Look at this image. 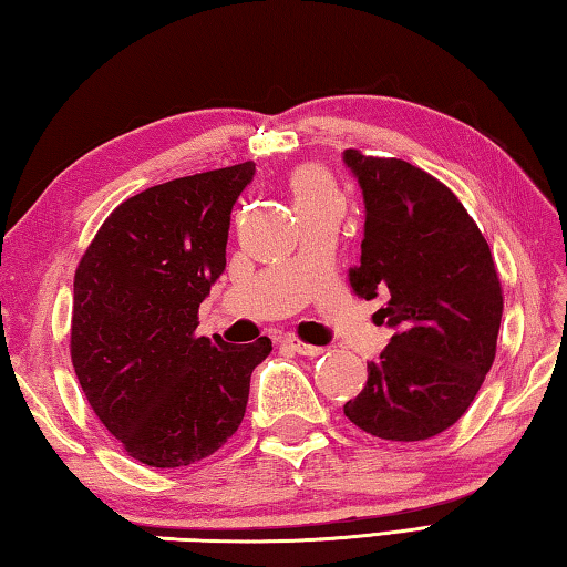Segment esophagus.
<instances>
[{
	"instance_id": "34e87169",
	"label": "esophagus",
	"mask_w": 567,
	"mask_h": 567,
	"mask_svg": "<svg viewBox=\"0 0 567 567\" xmlns=\"http://www.w3.org/2000/svg\"><path fill=\"white\" fill-rule=\"evenodd\" d=\"M282 342H285L290 350H295L297 354H310V358H318V354H322V348H315V344H307L305 340L297 338V334H285Z\"/></svg>"
}]
</instances>
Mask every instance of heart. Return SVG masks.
Returning a JSON list of instances; mask_svg holds the SVG:
<instances>
[{"mask_svg": "<svg viewBox=\"0 0 567 567\" xmlns=\"http://www.w3.org/2000/svg\"><path fill=\"white\" fill-rule=\"evenodd\" d=\"M290 192L295 207H310L328 203V199H340L338 182H334L332 172L320 165V162H307V165L297 167L290 177Z\"/></svg>", "mask_w": 567, "mask_h": 567, "instance_id": "1", "label": "heart"}]
</instances>
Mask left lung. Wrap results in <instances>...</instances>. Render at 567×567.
Instances as JSON below:
<instances>
[{"label": "left lung", "mask_w": 567, "mask_h": 567, "mask_svg": "<svg viewBox=\"0 0 567 567\" xmlns=\"http://www.w3.org/2000/svg\"><path fill=\"white\" fill-rule=\"evenodd\" d=\"M364 203L358 297H388L395 330L344 415L364 433L415 443L465 415L495 360L503 290L491 247L443 182L395 157L344 150Z\"/></svg>", "instance_id": "8db88e82"}]
</instances>
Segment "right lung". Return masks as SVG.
<instances>
[{
    "label": "right lung",
    "instance_id": "1",
    "mask_svg": "<svg viewBox=\"0 0 567 567\" xmlns=\"http://www.w3.org/2000/svg\"><path fill=\"white\" fill-rule=\"evenodd\" d=\"M255 162L155 185L114 209L74 272L70 352L94 415L140 463L185 467L227 443L272 350L197 334L225 272L229 213Z\"/></svg>",
    "mask_w": 567,
    "mask_h": 567
}]
</instances>
